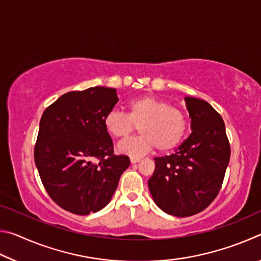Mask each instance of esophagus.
Masks as SVG:
<instances>
[{
	"mask_svg": "<svg viewBox=\"0 0 261 261\" xmlns=\"http://www.w3.org/2000/svg\"><path fill=\"white\" fill-rule=\"evenodd\" d=\"M130 161H131L132 165H135V163H137V162H139V161H140V158H131V159H130Z\"/></svg>",
	"mask_w": 261,
	"mask_h": 261,
	"instance_id": "34e87169",
	"label": "esophagus"
}]
</instances>
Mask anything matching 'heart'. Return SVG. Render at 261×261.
Listing matches in <instances>:
<instances>
[{
	"mask_svg": "<svg viewBox=\"0 0 261 261\" xmlns=\"http://www.w3.org/2000/svg\"><path fill=\"white\" fill-rule=\"evenodd\" d=\"M126 114L112 110L103 117L106 131L123 139L139 125L140 136L118 144L117 151L138 158L156 147L168 152L177 147L188 130V118L182 110L151 95L132 99L125 106Z\"/></svg>",
	"mask_w": 261,
	"mask_h": 261,
	"instance_id": "b5f03b06",
	"label": "heart"
}]
</instances>
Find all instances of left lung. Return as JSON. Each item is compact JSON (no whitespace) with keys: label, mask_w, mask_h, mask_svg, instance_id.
<instances>
[{"label":"left lung","mask_w":261,"mask_h":261,"mask_svg":"<svg viewBox=\"0 0 261 261\" xmlns=\"http://www.w3.org/2000/svg\"><path fill=\"white\" fill-rule=\"evenodd\" d=\"M191 135L170 155L155 158L148 189L159 208L185 218L215 199L230 159V145L221 115L205 100L185 96Z\"/></svg>","instance_id":"8db88e82"}]
</instances>
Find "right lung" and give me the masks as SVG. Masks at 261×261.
<instances>
[{"label":"right lung","instance_id":"add662e5","mask_svg":"<svg viewBox=\"0 0 261 261\" xmlns=\"http://www.w3.org/2000/svg\"><path fill=\"white\" fill-rule=\"evenodd\" d=\"M116 90L96 86L60 96L43 112L34 161L47 193L62 208L87 215L107 206L130 166L115 155L103 117L117 103Z\"/></svg>","mask_w":261,"mask_h":261}]
</instances>
